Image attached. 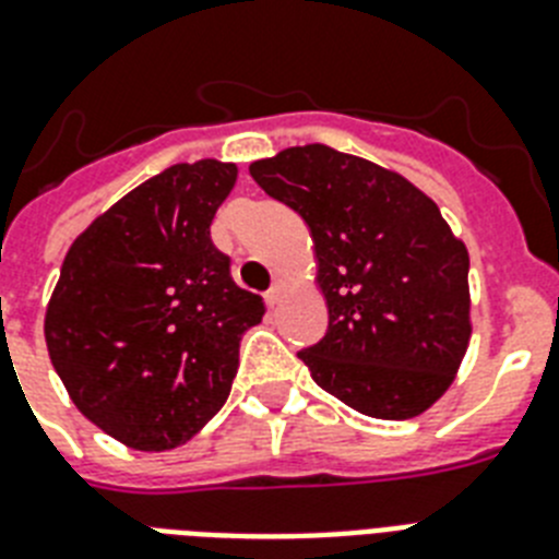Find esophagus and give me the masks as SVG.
Segmentation results:
<instances>
[{
  "mask_svg": "<svg viewBox=\"0 0 559 559\" xmlns=\"http://www.w3.org/2000/svg\"><path fill=\"white\" fill-rule=\"evenodd\" d=\"M284 289H287V284H284V281H272V287L266 289V304H270V307H275V304L281 301V295H284Z\"/></svg>",
  "mask_w": 559,
  "mask_h": 559,
  "instance_id": "obj_1",
  "label": "esophagus"
}]
</instances>
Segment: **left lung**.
<instances>
[{"instance_id":"1","label":"left lung","mask_w":559,"mask_h":559,"mask_svg":"<svg viewBox=\"0 0 559 559\" xmlns=\"http://www.w3.org/2000/svg\"><path fill=\"white\" fill-rule=\"evenodd\" d=\"M258 187L307 222L330 326L298 352L312 381L360 415L406 420L466 355L468 252L406 178L326 144L250 164Z\"/></svg>"}]
</instances>
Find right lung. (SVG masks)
<instances>
[{
	"instance_id": "right-lung-1",
	"label": "right lung",
	"mask_w": 559,
	"mask_h": 559,
	"mask_svg": "<svg viewBox=\"0 0 559 559\" xmlns=\"http://www.w3.org/2000/svg\"><path fill=\"white\" fill-rule=\"evenodd\" d=\"M236 164H173L98 215L64 255L45 316L70 401L110 438L176 449L222 409L261 295L210 238Z\"/></svg>"
}]
</instances>
